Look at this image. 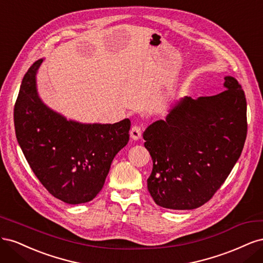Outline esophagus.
Segmentation results:
<instances>
[{"mask_svg":"<svg viewBox=\"0 0 263 263\" xmlns=\"http://www.w3.org/2000/svg\"><path fill=\"white\" fill-rule=\"evenodd\" d=\"M130 137L134 140H138L141 138V127L138 125H134L130 129Z\"/></svg>","mask_w":263,"mask_h":263,"instance_id":"34e87169","label":"esophagus"}]
</instances>
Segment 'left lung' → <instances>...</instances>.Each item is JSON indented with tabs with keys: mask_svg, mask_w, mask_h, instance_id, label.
I'll return each mask as SVG.
<instances>
[{
	"mask_svg": "<svg viewBox=\"0 0 263 263\" xmlns=\"http://www.w3.org/2000/svg\"><path fill=\"white\" fill-rule=\"evenodd\" d=\"M224 86L213 97L182 99L142 135L154 162L148 191L161 208H200L239 159L247 137L246 97L233 77H225Z\"/></svg>",
	"mask_w": 263,
	"mask_h": 263,
	"instance_id": "left-lung-1",
	"label": "left lung"
}]
</instances>
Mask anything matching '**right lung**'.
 I'll list each match as a JSON object with an SVG mask.
<instances>
[{"label": "right lung", "mask_w": 263, "mask_h": 263, "mask_svg": "<svg viewBox=\"0 0 263 263\" xmlns=\"http://www.w3.org/2000/svg\"><path fill=\"white\" fill-rule=\"evenodd\" d=\"M43 61L34 62L23 78L14 106L17 141L51 195L68 204L90 202L104 185L114 157L128 142L130 121L81 124L46 106L36 87Z\"/></svg>", "instance_id": "obj_1"}]
</instances>
